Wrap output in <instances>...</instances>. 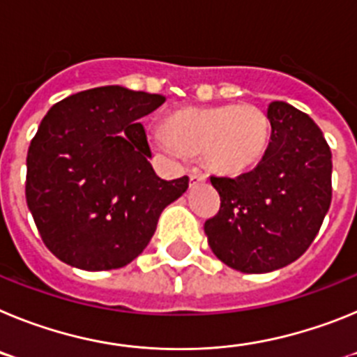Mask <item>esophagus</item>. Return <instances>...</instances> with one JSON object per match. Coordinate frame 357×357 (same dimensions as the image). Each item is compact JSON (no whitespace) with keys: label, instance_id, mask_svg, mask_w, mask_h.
I'll return each instance as SVG.
<instances>
[{"label":"esophagus","instance_id":"obj_1","mask_svg":"<svg viewBox=\"0 0 357 357\" xmlns=\"http://www.w3.org/2000/svg\"><path fill=\"white\" fill-rule=\"evenodd\" d=\"M206 178L207 176L200 172H191V175H189L191 185H197V184H200V182H206Z\"/></svg>","mask_w":357,"mask_h":357}]
</instances>
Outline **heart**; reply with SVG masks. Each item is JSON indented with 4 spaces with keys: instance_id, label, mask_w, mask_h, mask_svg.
Listing matches in <instances>:
<instances>
[{
    "instance_id": "heart-1",
    "label": "heart",
    "mask_w": 357,
    "mask_h": 357,
    "mask_svg": "<svg viewBox=\"0 0 357 357\" xmlns=\"http://www.w3.org/2000/svg\"><path fill=\"white\" fill-rule=\"evenodd\" d=\"M168 137H159L162 150L173 144L189 155L202 153L211 169L225 175L248 172L261 162L270 139L264 112L250 103L211 109H185L166 123Z\"/></svg>"
}]
</instances>
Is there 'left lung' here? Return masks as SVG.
<instances>
[{"label":"left lung","instance_id":"obj_1","mask_svg":"<svg viewBox=\"0 0 357 357\" xmlns=\"http://www.w3.org/2000/svg\"><path fill=\"white\" fill-rule=\"evenodd\" d=\"M272 135L252 172L211 176L222 206L204 230L211 250L243 273L288 266L317 238L331 206V148L317 123L286 102L268 105Z\"/></svg>","mask_w":357,"mask_h":357}]
</instances>
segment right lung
I'll list each match as a JSON object with an SVG mask.
<instances>
[{
	"label": "right lung",
	"mask_w": 357,
	"mask_h": 357,
	"mask_svg": "<svg viewBox=\"0 0 357 357\" xmlns=\"http://www.w3.org/2000/svg\"><path fill=\"white\" fill-rule=\"evenodd\" d=\"M160 94L107 85L55 103L26 157V204L44 245L69 266H127L146 248L188 176L162 181L151 168L141 118Z\"/></svg>",
	"instance_id": "right-lung-1"
}]
</instances>
